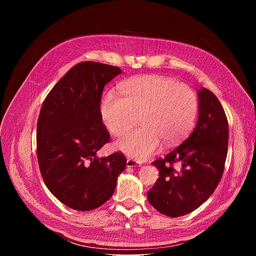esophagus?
<instances>
[{
	"label": "esophagus",
	"instance_id": "34e87169",
	"mask_svg": "<svg viewBox=\"0 0 256 256\" xmlns=\"http://www.w3.org/2000/svg\"><path fill=\"white\" fill-rule=\"evenodd\" d=\"M142 166V163L132 159H128L126 160V167H140Z\"/></svg>",
	"mask_w": 256,
	"mask_h": 256
}]
</instances>
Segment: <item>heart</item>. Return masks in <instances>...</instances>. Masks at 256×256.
Instances as JSON below:
<instances>
[{
    "label": "heart",
    "instance_id": "1",
    "mask_svg": "<svg viewBox=\"0 0 256 256\" xmlns=\"http://www.w3.org/2000/svg\"><path fill=\"white\" fill-rule=\"evenodd\" d=\"M123 96L109 91L100 102V116L114 136L128 130L140 114V128L126 134L116 148L130 158L144 161L158 152L163 140L176 144L192 130L198 112L196 93L184 84L159 76L146 75L124 81Z\"/></svg>",
    "mask_w": 256,
    "mask_h": 256
}]
</instances>
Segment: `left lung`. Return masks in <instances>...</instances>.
<instances>
[{
    "instance_id": "left-lung-1",
    "label": "left lung",
    "mask_w": 256,
    "mask_h": 256,
    "mask_svg": "<svg viewBox=\"0 0 256 256\" xmlns=\"http://www.w3.org/2000/svg\"><path fill=\"white\" fill-rule=\"evenodd\" d=\"M198 118L192 134L152 164L159 178L148 192L149 202L161 214L181 216L196 210L221 180L227 157L229 126L224 109L210 90H198ZM178 164L175 170L172 164Z\"/></svg>"
}]
</instances>
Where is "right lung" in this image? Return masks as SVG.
<instances>
[{
  "label": "right lung",
  "instance_id": "right-lung-1",
  "mask_svg": "<svg viewBox=\"0 0 256 256\" xmlns=\"http://www.w3.org/2000/svg\"><path fill=\"white\" fill-rule=\"evenodd\" d=\"M122 70L85 62L72 66L46 96L38 122V159L44 184L64 204L91 210L114 192L126 159L96 157L109 134L100 116L103 88Z\"/></svg>",
  "mask_w": 256,
  "mask_h": 256
}]
</instances>
